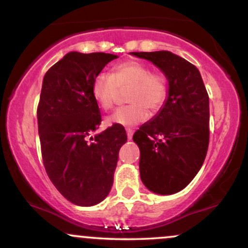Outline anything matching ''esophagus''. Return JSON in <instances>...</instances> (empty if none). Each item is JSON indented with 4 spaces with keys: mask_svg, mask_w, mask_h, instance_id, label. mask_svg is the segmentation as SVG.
Wrapping results in <instances>:
<instances>
[{
    "mask_svg": "<svg viewBox=\"0 0 248 248\" xmlns=\"http://www.w3.org/2000/svg\"><path fill=\"white\" fill-rule=\"evenodd\" d=\"M126 132H127V138H128V140H132L134 130L132 129V128H127V129H126Z\"/></svg>",
    "mask_w": 248,
    "mask_h": 248,
    "instance_id": "1",
    "label": "esophagus"
}]
</instances>
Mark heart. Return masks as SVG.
<instances>
[{
    "label": "heart",
    "instance_id": "obj_1",
    "mask_svg": "<svg viewBox=\"0 0 248 248\" xmlns=\"http://www.w3.org/2000/svg\"><path fill=\"white\" fill-rule=\"evenodd\" d=\"M126 92V99L132 104L119 108L107 119L109 124L135 126L146 121L148 109L156 113L166 104L169 88L164 75L150 71L144 62L127 61L116 64L110 75L99 73L93 79L92 95L96 104L104 110L112 109L120 90Z\"/></svg>",
    "mask_w": 248,
    "mask_h": 248
}]
</instances>
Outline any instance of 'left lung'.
Masks as SVG:
<instances>
[{"instance_id":"1","label":"left lung","mask_w":248,"mask_h":248,"mask_svg":"<svg viewBox=\"0 0 248 248\" xmlns=\"http://www.w3.org/2000/svg\"><path fill=\"white\" fill-rule=\"evenodd\" d=\"M155 64L169 81L161 112L140 127V176L150 191L172 195L197 175L209 148V94L195 65L169 51L132 52Z\"/></svg>"}]
</instances>
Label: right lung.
Listing matches in <instances>:
<instances>
[{"label":"right lung","instance_id":"right-lung-1","mask_svg":"<svg viewBox=\"0 0 248 248\" xmlns=\"http://www.w3.org/2000/svg\"><path fill=\"white\" fill-rule=\"evenodd\" d=\"M118 56L70 52L45 73L37 107L43 163L56 189L71 203L92 206L113 186L124 128L113 124L91 136L101 124L92 82Z\"/></svg>","mask_w":248,"mask_h":248}]
</instances>
